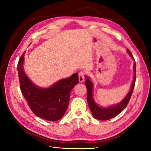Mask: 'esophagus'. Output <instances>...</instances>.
<instances>
[{"label": "esophagus", "instance_id": "34e87169", "mask_svg": "<svg viewBox=\"0 0 151 151\" xmlns=\"http://www.w3.org/2000/svg\"><path fill=\"white\" fill-rule=\"evenodd\" d=\"M84 81V72L81 71L79 73V83H83Z\"/></svg>", "mask_w": 151, "mask_h": 151}]
</instances>
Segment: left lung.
<instances>
[{
    "label": "left lung",
    "mask_w": 151,
    "mask_h": 151,
    "mask_svg": "<svg viewBox=\"0 0 151 151\" xmlns=\"http://www.w3.org/2000/svg\"><path fill=\"white\" fill-rule=\"evenodd\" d=\"M128 53L132 58L134 60V58L132 55V54L130 52L129 49L127 50ZM134 78L133 81L132 83L131 88L129 92L126 95V96L119 103H118L112 106H109L108 107H102L100 106L96 103L95 102L93 98V87L94 84L93 82L91 81V79L89 77L85 76L86 82L85 84L87 88V100L90 110L92 113L93 117L96 119L99 120H108L111 118L116 116L120 112H122L127 106L128 103L129 102V100L131 98V96L133 90L134 89L135 80H136V63L134 62Z\"/></svg>",
    "instance_id": "1"
}]
</instances>
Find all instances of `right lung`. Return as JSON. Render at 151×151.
<instances>
[{"label": "right lung", "mask_w": 151, "mask_h": 151, "mask_svg": "<svg viewBox=\"0 0 151 151\" xmlns=\"http://www.w3.org/2000/svg\"><path fill=\"white\" fill-rule=\"evenodd\" d=\"M25 52L17 65L21 93L35 115L48 121L60 120L67 110L71 90L79 83V76L75 73L70 77L61 79L49 88L35 85L24 70Z\"/></svg>", "instance_id": "right-lung-1"}]
</instances>
